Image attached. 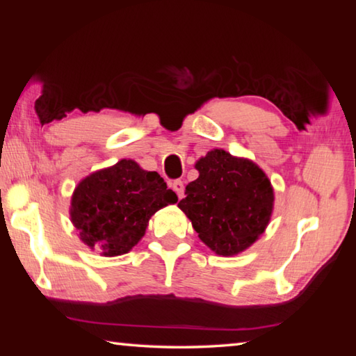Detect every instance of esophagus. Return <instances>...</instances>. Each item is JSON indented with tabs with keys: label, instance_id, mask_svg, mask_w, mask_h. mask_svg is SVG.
I'll return each instance as SVG.
<instances>
[{
	"label": "esophagus",
	"instance_id": "34e87169",
	"mask_svg": "<svg viewBox=\"0 0 356 356\" xmlns=\"http://www.w3.org/2000/svg\"><path fill=\"white\" fill-rule=\"evenodd\" d=\"M171 186H172V190L176 191V195H177L179 197H182V196H184L185 186H184V182H182V180H174V182L171 184Z\"/></svg>",
	"mask_w": 356,
	"mask_h": 356
}]
</instances>
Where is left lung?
I'll return each mask as SVG.
<instances>
[{
	"mask_svg": "<svg viewBox=\"0 0 356 356\" xmlns=\"http://www.w3.org/2000/svg\"><path fill=\"white\" fill-rule=\"evenodd\" d=\"M200 177L179 209L216 254L232 256L256 242L273 209V188L261 168L215 149L196 163Z\"/></svg>",
	"mask_w": 356,
	"mask_h": 356,
	"instance_id": "1",
	"label": "left lung"
}]
</instances>
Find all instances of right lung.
<instances>
[{
  "label": "right lung",
  "instance_id": "1",
  "mask_svg": "<svg viewBox=\"0 0 356 356\" xmlns=\"http://www.w3.org/2000/svg\"><path fill=\"white\" fill-rule=\"evenodd\" d=\"M174 202L176 193L163 177L141 170L134 160H120L78 184L70 216L89 248L120 256L140 242L150 216Z\"/></svg>",
  "mask_w": 356,
  "mask_h": 356
}]
</instances>
